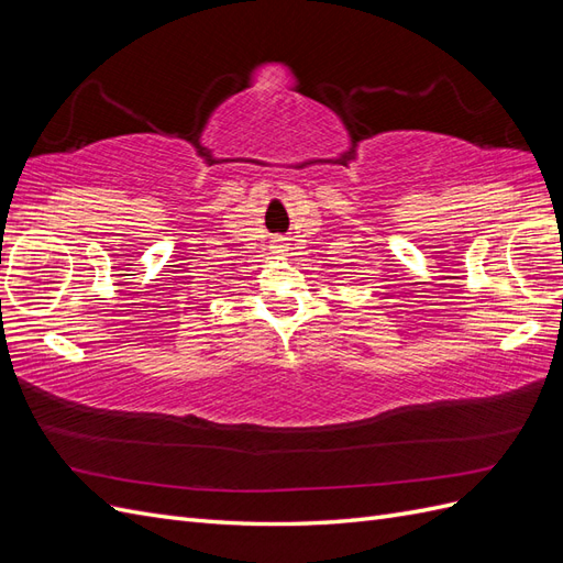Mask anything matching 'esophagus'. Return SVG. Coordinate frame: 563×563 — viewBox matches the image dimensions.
<instances>
[{
	"mask_svg": "<svg viewBox=\"0 0 563 563\" xmlns=\"http://www.w3.org/2000/svg\"><path fill=\"white\" fill-rule=\"evenodd\" d=\"M272 249H275V251H277V253H284V251H286V249H288V246H286V244H284V240H275V246H272Z\"/></svg>",
	"mask_w": 563,
	"mask_h": 563,
	"instance_id": "34e87169",
	"label": "esophagus"
}]
</instances>
